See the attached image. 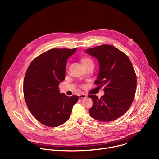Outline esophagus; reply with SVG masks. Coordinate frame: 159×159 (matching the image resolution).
Listing matches in <instances>:
<instances>
[{"instance_id":"1","label":"esophagus","mask_w":159,"mask_h":159,"mask_svg":"<svg viewBox=\"0 0 159 159\" xmlns=\"http://www.w3.org/2000/svg\"><path fill=\"white\" fill-rule=\"evenodd\" d=\"M79 97L80 98H86L87 96L86 94H84V93H81V94H79Z\"/></svg>"}]
</instances>
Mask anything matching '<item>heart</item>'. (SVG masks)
<instances>
[{
	"instance_id": "b5f03b06",
	"label": "heart",
	"mask_w": 159,
	"mask_h": 159,
	"mask_svg": "<svg viewBox=\"0 0 159 159\" xmlns=\"http://www.w3.org/2000/svg\"><path fill=\"white\" fill-rule=\"evenodd\" d=\"M80 62H81L82 64H85V63H88V62H93L92 60H91L90 58L86 57H82L81 59H80Z\"/></svg>"
}]
</instances>
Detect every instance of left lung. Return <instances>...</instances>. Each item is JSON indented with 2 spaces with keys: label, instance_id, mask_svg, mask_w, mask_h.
I'll list each match as a JSON object with an SVG mask.
<instances>
[{
  "label": "left lung",
  "instance_id": "left-lung-1",
  "mask_svg": "<svg viewBox=\"0 0 159 159\" xmlns=\"http://www.w3.org/2000/svg\"><path fill=\"white\" fill-rule=\"evenodd\" d=\"M85 52L97 60L99 72L95 84L104 86L101 98L89 95L93 106L89 112L91 117L110 122L126 113L135 97L137 77L128 57L116 48L103 44L87 49Z\"/></svg>",
  "mask_w": 159,
  "mask_h": 159
}]
</instances>
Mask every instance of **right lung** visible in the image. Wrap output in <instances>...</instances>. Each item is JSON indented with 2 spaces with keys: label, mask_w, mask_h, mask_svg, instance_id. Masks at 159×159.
<instances>
[{
  "label": "right lung",
  "mask_w": 159,
  "mask_h": 159,
  "mask_svg": "<svg viewBox=\"0 0 159 159\" xmlns=\"http://www.w3.org/2000/svg\"><path fill=\"white\" fill-rule=\"evenodd\" d=\"M77 48H54L40 55L30 64L24 79V96L29 110L40 123L57 127L69 119L79 97L61 94L67 60Z\"/></svg>",
  "instance_id": "1"
}]
</instances>
